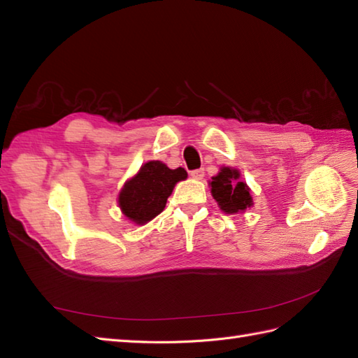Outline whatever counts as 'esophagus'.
<instances>
[{
	"mask_svg": "<svg viewBox=\"0 0 358 358\" xmlns=\"http://www.w3.org/2000/svg\"><path fill=\"white\" fill-rule=\"evenodd\" d=\"M190 176H192V177L196 178V180H201V178L204 177V169H194V171H190Z\"/></svg>",
	"mask_w": 358,
	"mask_h": 358,
	"instance_id": "esophagus-1",
	"label": "esophagus"
}]
</instances>
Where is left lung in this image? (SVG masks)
<instances>
[{
    "label": "left lung",
    "instance_id": "8db88e82",
    "mask_svg": "<svg viewBox=\"0 0 358 358\" xmlns=\"http://www.w3.org/2000/svg\"><path fill=\"white\" fill-rule=\"evenodd\" d=\"M212 195L217 199L221 210L226 213L243 212L253 204L250 189L239 181V172L231 168H222L217 177L212 178Z\"/></svg>",
    "mask_w": 358,
    "mask_h": 358
}]
</instances>
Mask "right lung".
Returning <instances> with one entry per match:
<instances>
[{
  "instance_id": "1",
  "label": "right lung",
  "mask_w": 358,
  "mask_h": 358,
  "mask_svg": "<svg viewBox=\"0 0 358 358\" xmlns=\"http://www.w3.org/2000/svg\"><path fill=\"white\" fill-rule=\"evenodd\" d=\"M187 172L169 169L162 162H148L134 178L124 182L119 195V206L124 217L137 224H145L163 212L173 186L185 180Z\"/></svg>"
}]
</instances>
